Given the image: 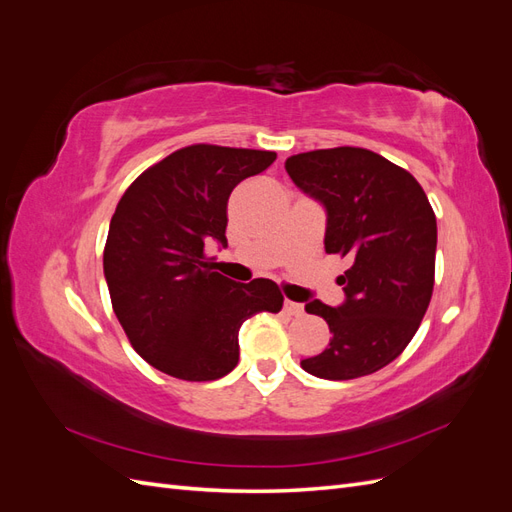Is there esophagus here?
<instances>
[{
	"label": "esophagus",
	"instance_id": "34e87169",
	"mask_svg": "<svg viewBox=\"0 0 512 512\" xmlns=\"http://www.w3.org/2000/svg\"><path fill=\"white\" fill-rule=\"evenodd\" d=\"M284 312H286L288 316H301V314L305 312V307H303V303L286 299V301H284Z\"/></svg>",
	"mask_w": 512,
	"mask_h": 512
}]
</instances>
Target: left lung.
<instances>
[{
	"label": "left lung",
	"mask_w": 512,
	"mask_h": 512,
	"mask_svg": "<svg viewBox=\"0 0 512 512\" xmlns=\"http://www.w3.org/2000/svg\"><path fill=\"white\" fill-rule=\"evenodd\" d=\"M286 170L327 211L324 250L350 260L337 277L342 305L305 303L333 337L301 367L324 380L374 374L404 352L431 301L438 226L427 194L408 170L361 147L299 153Z\"/></svg>",
	"instance_id": "left-lung-1"
}]
</instances>
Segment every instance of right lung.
<instances>
[{
	"label": "right lung",
	"mask_w": 512,
	"mask_h": 512,
	"mask_svg": "<svg viewBox=\"0 0 512 512\" xmlns=\"http://www.w3.org/2000/svg\"><path fill=\"white\" fill-rule=\"evenodd\" d=\"M275 158V151L183 147L121 196L106 237L104 277L132 348L164 374L190 382L230 374L239 363L241 324L282 309L275 282L237 284L205 260V243L226 245L230 192Z\"/></svg>",
	"instance_id": "obj_1"
}]
</instances>
